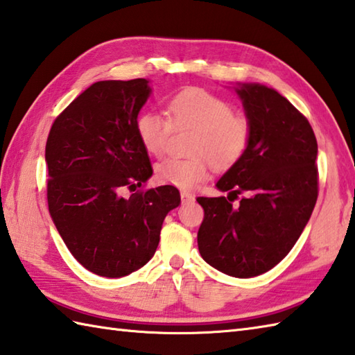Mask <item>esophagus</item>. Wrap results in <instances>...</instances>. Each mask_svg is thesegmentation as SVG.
Here are the masks:
<instances>
[{
    "label": "esophagus",
    "mask_w": 355,
    "mask_h": 355,
    "mask_svg": "<svg viewBox=\"0 0 355 355\" xmlns=\"http://www.w3.org/2000/svg\"><path fill=\"white\" fill-rule=\"evenodd\" d=\"M180 197H182L183 203H192V201L196 200V197H193L191 192H186V191H183L182 193H180Z\"/></svg>",
    "instance_id": "obj_1"
}]
</instances>
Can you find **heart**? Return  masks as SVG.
Masks as SVG:
<instances>
[{
    "label": "heart",
    "mask_w": 355,
    "mask_h": 355,
    "mask_svg": "<svg viewBox=\"0 0 355 355\" xmlns=\"http://www.w3.org/2000/svg\"><path fill=\"white\" fill-rule=\"evenodd\" d=\"M169 120L158 110H146L137 118V134L150 155H162L168 148L172 128L197 130L192 158L168 157L155 166L159 183L191 189L209 175V162L225 169L245 154L251 126L245 116L232 112L231 104L203 89H184L168 103Z\"/></svg>",
    "instance_id": "heart-1"
}]
</instances>
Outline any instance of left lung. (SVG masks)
I'll list each match as a JSON object with an SVG mask.
<instances>
[{
	"instance_id": "left-lung-1",
	"label": "left lung",
	"mask_w": 355,
	"mask_h": 355,
	"mask_svg": "<svg viewBox=\"0 0 355 355\" xmlns=\"http://www.w3.org/2000/svg\"><path fill=\"white\" fill-rule=\"evenodd\" d=\"M251 126L245 154L217 182L227 197H198L205 218L198 251L220 272L260 275L289 254L318 196L317 140L309 121L275 89L237 83ZM245 197L239 205L232 201Z\"/></svg>"
}]
</instances>
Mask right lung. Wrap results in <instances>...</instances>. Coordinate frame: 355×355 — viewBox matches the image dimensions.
Listing matches in <instances>:
<instances>
[{
  "mask_svg": "<svg viewBox=\"0 0 355 355\" xmlns=\"http://www.w3.org/2000/svg\"><path fill=\"white\" fill-rule=\"evenodd\" d=\"M149 80L96 81L62 110L46 143L47 205L62 241L90 272L120 279L154 257L173 186L135 191L152 177L137 118Z\"/></svg>",
  "mask_w": 355,
  "mask_h": 355,
  "instance_id": "add662e5",
  "label": "right lung"
}]
</instances>
